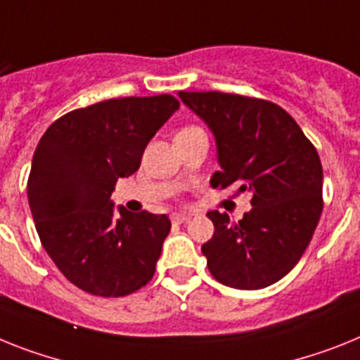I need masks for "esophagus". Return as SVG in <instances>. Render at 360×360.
Returning a JSON list of instances; mask_svg holds the SVG:
<instances>
[{
  "instance_id": "obj_1",
  "label": "esophagus",
  "mask_w": 360,
  "mask_h": 360,
  "mask_svg": "<svg viewBox=\"0 0 360 360\" xmlns=\"http://www.w3.org/2000/svg\"><path fill=\"white\" fill-rule=\"evenodd\" d=\"M188 219H190V216H188V214H185V212L172 214V221H174V223H185V221H188Z\"/></svg>"
}]
</instances>
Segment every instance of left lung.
I'll return each instance as SVG.
<instances>
[{
	"instance_id": "obj_1",
	"label": "left lung",
	"mask_w": 360,
	"mask_h": 360,
	"mask_svg": "<svg viewBox=\"0 0 360 360\" xmlns=\"http://www.w3.org/2000/svg\"><path fill=\"white\" fill-rule=\"evenodd\" d=\"M212 131L219 170L210 185L252 194L238 223L210 210L203 243L208 271L223 285L264 289L282 280L309 245L322 214V165L295 119L280 105L241 95L179 91Z\"/></svg>"
}]
</instances>
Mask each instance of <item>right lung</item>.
<instances>
[{"label":"right lung","mask_w":360,"mask_h":360,"mask_svg":"<svg viewBox=\"0 0 360 360\" xmlns=\"http://www.w3.org/2000/svg\"><path fill=\"white\" fill-rule=\"evenodd\" d=\"M177 110L172 95L111 98L63 115L36 146L27 185L36 231L82 291L126 297L152 280L170 219L115 208L111 194Z\"/></svg>","instance_id":"1"}]
</instances>
